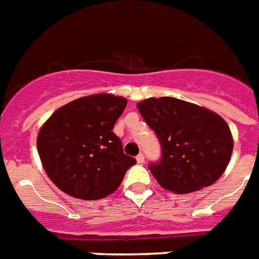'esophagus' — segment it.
<instances>
[{"label": "esophagus", "mask_w": 259, "mask_h": 259, "mask_svg": "<svg viewBox=\"0 0 259 259\" xmlns=\"http://www.w3.org/2000/svg\"><path fill=\"white\" fill-rule=\"evenodd\" d=\"M137 161L138 164H143V162H145V155H143V153H139V154L137 155Z\"/></svg>", "instance_id": "34e87169"}]
</instances>
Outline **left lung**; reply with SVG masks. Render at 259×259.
Returning <instances> with one entry per match:
<instances>
[{
	"label": "left lung",
	"instance_id": "left-lung-1",
	"mask_svg": "<svg viewBox=\"0 0 259 259\" xmlns=\"http://www.w3.org/2000/svg\"><path fill=\"white\" fill-rule=\"evenodd\" d=\"M138 109L161 145V158L149 165L161 187L186 194L209 187L224 174L233 149L224 118L172 97L149 98Z\"/></svg>",
	"mask_w": 259,
	"mask_h": 259
}]
</instances>
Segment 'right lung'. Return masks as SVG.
<instances>
[{"label": "right lung", "instance_id": "right-lung-1", "mask_svg": "<svg viewBox=\"0 0 259 259\" xmlns=\"http://www.w3.org/2000/svg\"><path fill=\"white\" fill-rule=\"evenodd\" d=\"M127 100L94 94L75 100L54 112L38 134L36 147L50 180L79 199H100L121 184L134 157L124 154L114 122Z\"/></svg>", "mask_w": 259, "mask_h": 259}]
</instances>
